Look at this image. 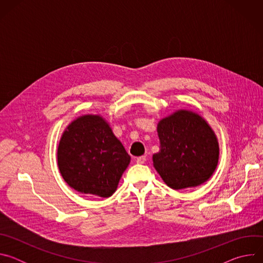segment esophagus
Wrapping results in <instances>:
<instances>
[{"label":"esophagus","mask_w":263,"mask_h":263,"mask_svg":"<svg viewBox=\"0 0 263 263\" xmlns=\"http://www.w3.org/2000/svg\"><path fill=\"white\" fill-rule=\"evenodd\" d=\"M145 161H146V157H145V156H140V157H138V158L136 159V162H137L138 164H143Z\"/></svg>","instance_id":"obj_1"}]
</instances>
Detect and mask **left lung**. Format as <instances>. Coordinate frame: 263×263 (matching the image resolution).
I'll list each match as a JSON object with an SVG mask.
<instances>
[{"label": "left lung", "mask_w": 263, "mask_h": 263, "mask_svg": "<svg viewBox=\"0 0 263 263\" xmlns=\"http://www.w3.org/2000/svg\"><path fill=\"white\" fill-rule=\"evenodd\" d=\"M157 132L160 151L153 155V164L171 189L196 187L212 176L218 162V141L201 116L178 110L158 123Z\"/></svg>", "instance_id": "1"}]
</instances>
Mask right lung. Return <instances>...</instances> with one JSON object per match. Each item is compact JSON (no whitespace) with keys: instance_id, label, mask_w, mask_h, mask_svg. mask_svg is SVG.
<instances>
[{"instance_id":"1","label":"right lung","mask_w":263,"mask_h":263,"mask_svg":"<svg viewBox=\"0 0 263 263\" xmlns=\"http://www.w3.org/2000/svg\"><path fill=\"white\" fill-rule=\"evenodd\" d=\"M130 156L109 124L98 115H85L64 130L57 163L64 181L81 194L108 198L118 189Z\"/></svg>"}]
</instances>
